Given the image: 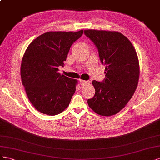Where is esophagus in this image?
I'll list each match as a JSON object with an SVG mask.
<instances>
[{
    "instance_id": "obj_1",
    "label": "esophagus",
    "mask_w": 160,
    "mask_h": 160,
    "mask_svg": "<svg viewBox=\"0 0 160 160\" xmlns=\"http://www.w3.org/2000/svg\"><path fill=\"white\" fill-rule=\"evenodd\" d=\"M89 83V81H86V80H80V84L82 86H85L86 84H88Z\"/></svg>"
}]
</instances>
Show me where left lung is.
<instances>
[{"mask_svg": "<svg viewBox=\"0 0 160 160\" xmlns=\"http://www.w3.org/2000/svg\"><path fill=\"white\" fill-rule=\"evenodd\" d=\"M84 33L98 49L106 74L102 82L92 81L95 94L88 104L100 115H114L125 107L138 86V55L130 41L119 32L88 29Z\"/></svg>", "mask_w": 160, "mask_h": 160, "instance_id": "left-lung-1", "label": "left lung"}]
</instances>
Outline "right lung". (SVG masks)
<instances>
[{"mask_svg": "<svg viewBox=\"0 0 160 160\" xmlns=\"http://www.w3.org/2000/svg\"><path fill=\"white\" fill-rule=\"evenodd\" d=\"M83 32H47L27 48L21 62V81L38 111L56 115L69 106L78 81L61 75L58 68L64 65L70 47Z\"/></svg>", "mask_w": 160, "mask_h": 160, "instance_id": "obj_1", "label": "right lung"}]
</instances>
